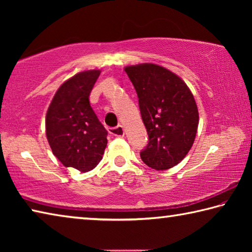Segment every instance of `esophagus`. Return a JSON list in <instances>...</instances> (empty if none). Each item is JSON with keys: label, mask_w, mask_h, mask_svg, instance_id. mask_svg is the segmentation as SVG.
Masks as SVG:
<instances>
[{"label": "esophagus", "mask_w": 252, "mask_h": 252, "mask_svg": "<svg viewBox=\"0 0 252 252\" xmlns=\"http://www.w3.org/2000/svg\"><path fill=\"white\" fill-rule=\"evenodd\" d=\"M109 133L116 136H123L125 135V127L121 125H119L114 127H109Z\"/></svg>", "instance_id": "34e87169"}]
</instances>
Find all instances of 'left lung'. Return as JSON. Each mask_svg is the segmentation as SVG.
Masks as SVG:
<instances>
[{
	"instance_id": "left-lung-1",
	"label": "left lung",
	"mask_w": 252,
	"mask_h": 252,
	"mask_svg": "<svg viewBox=\"0 0 252 252\" xmlns=\"http://www.w3.org/2000/svg\"><path fill=\"white\" fill-rule=\"evenodd\" d=\"M125 71L138 94L149 135L140 157L155 170L174 167L189 152L197 134L199 113L192 93L178 75L160 65L144 63Z\"/></svg>"
}]
</instances>
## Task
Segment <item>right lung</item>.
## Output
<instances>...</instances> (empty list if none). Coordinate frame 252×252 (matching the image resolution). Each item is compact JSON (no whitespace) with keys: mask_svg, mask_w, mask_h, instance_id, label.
<instances>
[{"mask_svg":"<svg viewBox=\"0 0 252 252\" xmlns=\"http://www.w3.org/2000/svg\"><path fill=\"white\" fill-rule=\"evenodd\" d=\"M99 75V70L84 71L65 81L46 112V138L53 155L81 172L96 167L108 143V131L89 101Z\"/></svg>","mask_w":252,"mask_h":252,"instance_id":"obj_1","label":"right lung"}]
</instances>
